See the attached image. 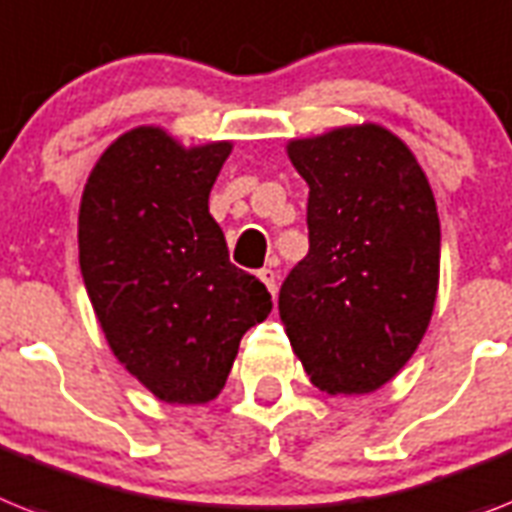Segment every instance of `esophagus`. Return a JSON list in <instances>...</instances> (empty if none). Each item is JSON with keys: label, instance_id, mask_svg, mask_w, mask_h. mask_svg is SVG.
Wrapping results in <instances>:
<instances>
[{"label": "esophagus", "instance_id": "34e87169", "mask_svg": "<svg viewBox=\"0 0 512 512\" xmlns=\"http://www.w3.org/2000/svg\"><path fill=\"white\" fill-rule=\"evenodd\" d=\"M259 280L264 282L269 293H272V295L277 293V274H274L272 266H264V269H259Z\"/></svg>", "mask_w": 512, "mask_h": 512}]
</instances>
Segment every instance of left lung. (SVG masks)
I'll list each match as a JSON object with an SVG mask.
<instances>
[{"mask_svg":"<svg viewBox=\"0 0 512 512\" xmlns=\"http://www.w3.org/2000/svg\"><path fill=\"white\" fill-rule=\"evenodd\" d=\"M308 183V253L280 287V319L314 387L390 382L432 322L439 217L413 151L363 122L287 143Z\"/></svg>","mask_w":512,"mask_h":512,"instance_id":"1","label":"left lung"}]
</instances>
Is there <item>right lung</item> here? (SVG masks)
<instances>
[{
	"label": "right lung",
	"instance_id": "1",
	"mask_svg": "<svg viewBox=\"0 0 512 512\" xmlns=\"http://www.w3.org/2000/svg\"><path fill=\"white\" fill-rule=\"evenodd\" d=\"M230 151V141L185 149L141 125L99 156L80 198V272L96 319L117 361L164 403L217 398L240 337L272 311L209 214Z\"/></svg>",
	"mask_w": 512,
	"mask_h": 512
}]
</instances>
